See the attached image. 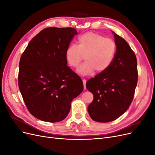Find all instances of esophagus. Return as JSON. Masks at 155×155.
<instances>
[{"instance_id": "obj_1", "label": "esophagus", "mask_w": 155, "mask_h": 155, "mask_svg": "<svg viewBox=\"0 0 155 155\" xmlns=\"http://www.w3.org/2000/svg\"><path fill=\"white\" fill-rule=\"evenodd\" d=\"M86 82H87V81H86V79H83V86H84V89H85V90H86Z\"/></svg>"}]
</instances>
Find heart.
Listing matches in <instances>:
<instances>
[{
	"mask_svg": "<svg viewBox=\"0 0 155 155\" xmlns=\"http://www.w3.org/2000/svg\"><path fill=\"white\" fill-rule=\"evenodd\" d=\"M117 51L115 42L97 33L89 31L78 39V45H70L66 50V59L72 68H77L84 59L86 61L78 69L83 76L91 75L96 70L103 73L109 68L114 59Z\"/></svg>",
	"mask_w": 155,
	"mask_h": 155,
	"instance_id": "1",
	"label": "heart"
}]
</instances>
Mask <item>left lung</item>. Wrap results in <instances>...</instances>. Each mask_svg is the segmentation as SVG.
I'll return each instance as SVG.
<instances>
[{
  "instance_id": "left-lung-1",
  "label": "left lung",
  "mask_w": 155,
  "mask_h": 155,
  "mask_svg": "<svg viewBox=\"0 0 155 155\" xmlns=\"http://www.w3.org/2000/svg\"><path fill=\"white\" fill-rule=\"evenodd\" d=\"M117 51L106 71L97 74L86 83L94 100L88 107L91 118L98 122L118 118L129 109L138 82L137 60L126 41L114 31Z\"/></svg>"
}]
</instances>
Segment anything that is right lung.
Returning <instances> with one entry per match:
<instances>
[{
	"instance_id": "1",
	"label": "right lung",
	"mask_w": 155,
	"mask_h": 155,
	"mask_svg": "<svg viewBox=\"0 0 155 155\" xmlns=\"http://www.w3.org/2000/svg\"><path fill=\"white\" fill-rule=\"evenodd\" d=\"M75 35L74 28H46L30 41L21 55L18 88L28 110L40 120H63L72 100L83 90L81 79L67 66L66 59Z\"/></svg>"
}]
</instances>
